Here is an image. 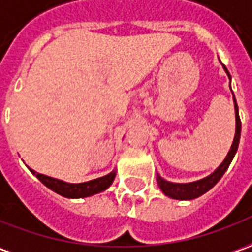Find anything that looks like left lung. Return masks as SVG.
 <instances>
[{"mask_svg":"<svg viewBox=\"0 0 252 252\" xmlns=\"http://www.w3.org/2000/svg\"><path fill=\"white\" fill-rule=\"evenodd\" d=\"M223 70L226 72V75L230 79L229 75V71L226 70V67L222 64ZM232 90V89H230ZM233 104H235V116H236V130H235V138H233V143L232 147L229 149L228 155L223 159V162L217 167L210 176L204 177L202 180H197V181L192 182H171L164 180L163 177H160L159 173H156V181L158 185L162 190L163 193L166 196H169L171 199H176V200H192L196 199L199 196L204 195L206 192H209L210 189L216 185L217 182L221 180V177L225 174V171L228 170L229 164L233 160L236 152H237V147H239V141H240V131H242V122H240V116H239V108H237V103H236L235 94H233Z\"/></svg>","mask_w":252,"mask_h":252,"instance_id":"left-lung-1","label":"left lung"}]
</instances>
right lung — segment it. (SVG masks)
Returning <instances> with one entry per match:
<instances>
[{"mask_svg":"<svg viewBox=\"0 0 252 252\" xmlns=\"http://www.w3.org/2000/svg\"><path fill=\"white\" fill-rule=\"evenodd\" d=\"M29 170L39 181L42 182L45 187H48L53 192H56L64 197H68V199H81V197H89V196L100 193V192H103L111 187V184L114 182L116 176V169H114L109 174L96 178V180L72 184V182H65L63 180H57L53 177L36 173L35 170L30 169V167H29Z\"/></svg>","mask_w":252,"mask_h":252,"instance_id":"right-lung-1","label":"right lung"}]
</instances>
